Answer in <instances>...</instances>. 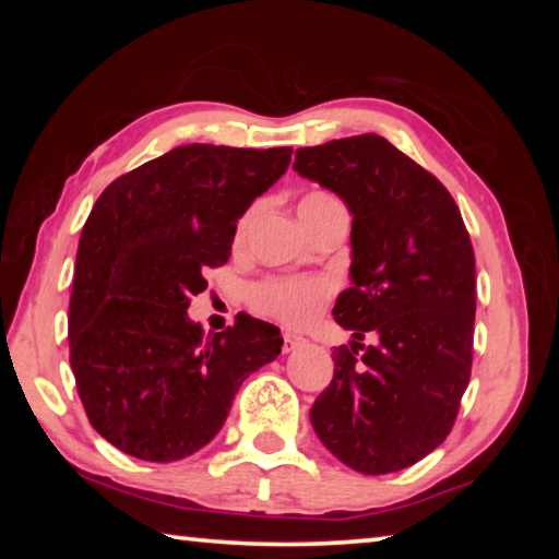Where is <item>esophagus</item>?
I'll list each match as a JSON object with an SVG mask.
<instances>
[{"label":"esophagus","instance_id":"esophagus-1","mask_svg":"<svg viewBox=\"0 0 559 559\" xmlns=\"http://www.w3.org/2000/svg\"><path fill=\"white\" fill-rule=\"evenodd\" d=\"M302 343H306V337L286 333V335H283V353H293V349H296V347L302 345Z\"/></svg>","mask_w":559,"mask_h":559}]
</instances>
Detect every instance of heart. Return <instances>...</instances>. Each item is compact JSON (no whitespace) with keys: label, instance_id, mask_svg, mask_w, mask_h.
<instances>
[{"label":"heart","instance_id":"1","mask_svg":"<svg viewBox=\"0 0 559 559\" xmlns=\"http://www.w3.org/2000/svg\"><path fill=\"white\" fill-rule=\"evenodd\" d=\"M335 204L340 202L333 194L313 189V192H306L300 197L298 214L302 224L308 226L316 216H320ZM257 216L259 204H253L241 214V219L236 222V246H241L246 241ZM330 296H333V283L323 276H271L259 281L257 286L251 288V306L257 308L259 313L276 318L290 328H302L308 325L310 320L318 318Z\"/></svg>","mask_w":559,"mask_h":559}]
</instances>
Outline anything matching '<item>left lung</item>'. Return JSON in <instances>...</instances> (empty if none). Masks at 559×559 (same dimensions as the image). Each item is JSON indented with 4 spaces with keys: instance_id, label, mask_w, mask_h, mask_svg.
<instances>
[{
    "instance_id": "obj_1",
    "label": "left lung",
    "mask_w": 559,
    "mask_h": 559,
    "mask_svg": "<svg viewBox=\"0 0 559 559\" xmlns=\"http://www.w3.org/2000/svg\"><path fill=\"white\" fill-rule=\"evenodd\" d=\"M293 169L353 212V286L333 316L355 340L333 349V382L310 421L359 473L414 466L451 433L471 380L476 259L466 224L437 177L372 132L300 147ZM367 334L378 340L370 348Z\"/></svg>"
}]
</instances>
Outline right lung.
<instances>
[{"mask_svg":"<svg viewBox=\"0 0 559 559\" xmlns=\"http://www.w3.org/2000/svg\"><path fill=\"white\" fill-rule=\"evenodd\" d=\"M290 153L175 147L112 179L93 204L73 271L71 370L91 427L128 456L169 463L200 451L246 377L281 355L276 325L236 316L204 337L187 308Z\"/></svg>","mask_w":559,"mask_h":559,"instance_id":"add662e5","label":"right lung"}]
</instances>
